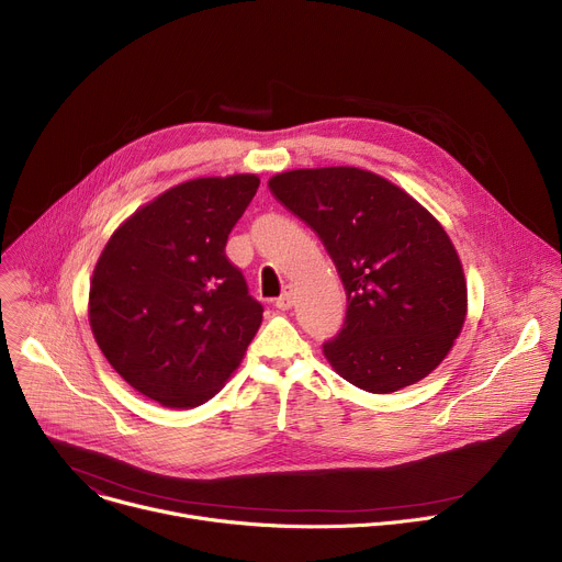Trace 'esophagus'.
Wrapping results in <instances>:
<instances>
[{"instance_id":"esophagus-1","label":"esophagus","mask_w":562,"mask_h":562,"mask_svg":"<svg viewBox=\"0 0 562 562\" xmlns=\"http://www.w3.org/2000/svg\"><path fill=\"white\" fill-rule=\"evenodd\" d=\"M276 306L282 308V311H286V308L293 306V286H291V284L284 286V293L276 300Z\"/></svg>"}]
</instances>
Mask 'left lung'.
Returning <instances> with one entry per match:
<instances>
[{"mask_svg":"<svg viewBox=\"0 0 562 562\" xmlns=\"http://www.w3.org/2000/svg\"><path fill=\"white\" fill-rule=\"evenodd\" d=\"M269 189L319 235L345 284V327L323 347L336 373L371 393L427 378L467 317L464 271L442 224L356 167L284 171Z\"/></svg>","mask_w":562,"mask_h":562,"instance_id":"8db88e82","label":"left lung"}]
</instances>
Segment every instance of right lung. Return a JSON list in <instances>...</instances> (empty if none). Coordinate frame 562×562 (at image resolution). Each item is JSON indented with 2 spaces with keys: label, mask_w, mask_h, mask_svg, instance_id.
<instances>
[{
  "label": "right lung",
  "mask_w": 562,
  "mask_h": 562,
  "mask_svg": "<svg viewBox=\"0 0 562 562\" xmlns=\"http://www.w3.org/2000/svg\"><path fill=\"white\" fill-rule=\"evenodd\" d=\"M260 178L182 182L124 220L89 291V323L109 364L169 409L211 400L243 362L262 304L224 254Z\"/></svg>",
  "instance_id": "right-lung-1"
}]
</instances>
